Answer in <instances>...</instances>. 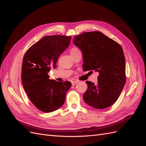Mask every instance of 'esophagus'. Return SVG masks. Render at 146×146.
<instances>
[{"label":"esophagus","instance_id":"esophagus-1","mask_svg":"<svg viewBox=\"0 0 146 146\" xmlns=\"http://www.w3.org/2000/svg\"><path fill=\"white\" fill-rule=\"evenodd\" d=\"M72 85H76V84L78 83V81L77 80H75V81H72Z\"/></svg>","mask_w":146,"mask_h":146}]
</instances>
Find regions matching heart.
Returning <instances> with one entry per match:
<instances>
[{
    "label": "heart",
    "instance_id": "heart-1",
    "mask_svg": "<svg viewBox=\"0 0 146 146\" xmlns=\"http://www.w3.org/2000/svg\"><path fill=\"white\" fill-rule=\"evenodd\" d=\"M78 51H80L76 47H73L71 48V50H70V54H74V53H76Z\"/></svg>",
    "mask_w": 146,
    "mask_h": 146
}]
</instances>
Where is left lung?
I'll list each match as a JSON object with an SVG mask.
<instances>
[{"mask_svg": "<svg viewBox=\"0 0 146 146\" xmlns=\"http://www.w3.org/2000/svg\"><path fill=\"white\" fill-rule=\"evenodd\" d=\"M75 46L83 54L84 70L99 72L98 83L86 81L83 100L91 107L104 109L117 100L125 85V60L121 46L98 31L74 38Z\"/></svg>", "mask_w": 146, "mask_h": 146, "instance_id": "8db88e82", "label": "left lung"}]
</instances>
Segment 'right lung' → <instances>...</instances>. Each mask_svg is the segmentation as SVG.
Here are the masks:
<instances>
[{
  "label": "right lung",
  "mask_w": 146,
  "mask_h": 146,
  "mask_svg": "<svg viewBox=\"0 0 146 146\" xmlns=\"http://www.w3.org/2000/svg\"><path fill=\"white\" fill-rule=\"evenodd\" d=\"M71 36L51 35L42 38L25 53L22 66L24 89L38 109L50 113L63 105L71 86L69 81L50 80L48 72L55 69L58 57L68 47Z\"/></svg>",
  "instance_id": "add662e5"
}]
</instances>
